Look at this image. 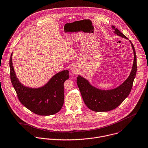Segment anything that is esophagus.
I'll return each mask as SVG.
<instances>
[{"mask_svg": "<svg viewBox=\"0 0 148 148\" xmlns=\"http://www.w3.org/2000/svg\"><path fill=\"white\" fill-rule=\"evenodd\" d=\"M71 72H72V73L73 74L77 75V74H78L80 72V70H79V68L76 65H74L71 68Z\"/></svg>", "mask_w": 148, "mask_h": 148, "instance_id": "obj_1", "label": "esophagus"}]
</instances>
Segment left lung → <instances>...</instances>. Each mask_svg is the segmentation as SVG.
<instances>
[{"mask_svg": "<svg viewBox=\"0 0 148 148\" xmlns=\"http://www.w3.org/2000/svg\"><path fill=\"white\" fill-rule=\"evenodd\" d=\"M111 27L116 35L128 39L114 26ZM134 52L133 65L128 78L119 87L109 90H101L90 84L89 82L79 75L77 77V84L86 105L91 110L96 112L109 111L116 108L129 95L136 75L137 65L136 53L131 41Z\"/></svg>", "mask_w": 148, "mask_h": 148, "instance_id": "1", "label": "left lung"}]
</instances>
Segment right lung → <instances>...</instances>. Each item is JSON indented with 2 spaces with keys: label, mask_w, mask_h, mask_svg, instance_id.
Segmentation results:
<instances>
[{
  "label": "right lung",
  "mask_w": 148,
  "mask_h": 148,
  "mask_svg": "<svg viewBox=\"0 0 148 148\" xmlns=\"http://www.w3.org/2000/svg\"><path fill=\"white\" fill-rule=\"evenodd\" d=\"M12 54L10 58V78L20 102L39 115L47 116L58 112L64 104V83L69 77V71L64 70L57 73L42 87L29 88L22 85L17 79L12 66Z\"/></svg>",
  "instance_id": "right-lung-1"
}]
</instances>
